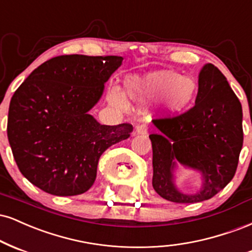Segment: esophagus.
I'll list each match as a JSON object with an SVG mask.
<instances>
[{"label": "esophagus", "mask_w": 252, "mask_h": 252, "mask_svg": "<svg viewBox=\"0 0 252 252\" xmlns=\"http://www.w3.org/2000/svg\"><path fill=\"white\" fill-rule=\"evenodd\" d=\"M135 132H137L138 134H146V133L149 132V125H147L146 123L138 124L137 127H135Z\"/></svg>", "instance_id": "1"}]
</instances>
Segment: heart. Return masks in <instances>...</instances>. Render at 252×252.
<instances>
[{
    "mask_svg": "<svg viewBox=\"0 0 252 252\" xmlns=\"http://www.w3.org/2000/svg\"><path fill=\"white\" fill-rule=\"evenodd\" d=\"M125 88L129 99L138 105H147L164 97L165 106L171 112L185 108L197 93V85L193 79L166 70L144 76H129L125 80ZM107 99L118 108L127 106L125 94L118 86L109 88Z\"/></svg>",
    "mask_w": 252,
    "mask_h": 252,
    "instance_id": "b5f03b06",
    "label": "heart"
}]
</instances>
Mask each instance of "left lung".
<instances>
[{"instance_id":"obj_1","label":"left lung","mask_w":252,"mask_h":252,"mask_svg":"<svg viewBox=\"0 0 252 252\" xmlns=\"http://www.w3.org/2000/svg\"><path fill=\"white\" fill-rule=\"evenodd\" d=\"M198 84L194 106L180 114L153 119L160 133L150 135L153 189L173 203L203 202L223 190L235 176L243 146L242 105L225 76L208 63ZM177 161L202 172L200 192L188 196L175 190L172 171Z\"/></svg>"}]
</instances>
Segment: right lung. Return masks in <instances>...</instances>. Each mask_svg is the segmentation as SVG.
Instances as JSON below:
<instances>
[{"label": "right lung", "mask_w": 252, "mask_h": 252, "mask_svg": "<svg viewBox=\"0 0 252 252\" xmlns=\"http://www.w3.org/2000/svg\"><path fill=\"white\" fill-rule=\"evenodd\" d=\"M121 62L114 55L55 56L15 91L8 140L17 167L32 185L54 196L84 193L96 178L102 153L129 137L131 124L100 125L88 114Z\"/></svg>", "instance_id": "obj_1"}]
</instances>
